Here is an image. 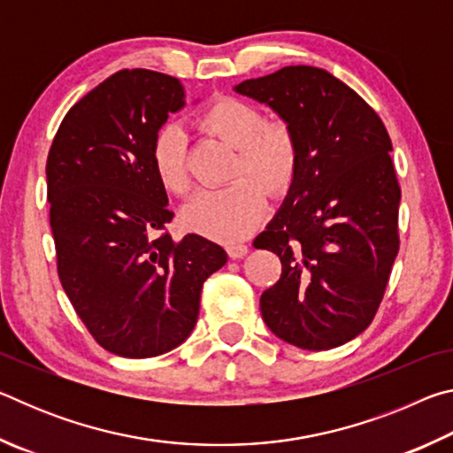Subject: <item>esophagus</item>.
I'll list each match as a JSON object with an SVG mask.
<instances>
[{
  "label": "esophagus",
  "instance_id": "esophagus-1",
  "mask_svg": "<svg viewBox=\"0 0 453 453\" xmlns=\"http://www.w3.org/2000/svg\"><path fill=\"white\" fill-rule=\"evenodd\" d=\"M245 254H248V245H243V243H229L227 245V256L232 259H240Z\"/></svg>",
  "mask_w": 453,
  "mask_h": 453
}]
</instances>
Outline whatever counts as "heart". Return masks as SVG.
<instances>
[{
	"instance_id": "obj_1",
	"label": "heart",
	"mask_w": 453,
	"mask_h": 453,
	"mask_svg": "<svg viewBox=\"0 0 453 453\" xmlns=\"http://www.w3.org/2000/svg\"><path fill=\"white\" fill-rule=\"evenodd\" d=\"M196 127L235 148L234 178L224 189L197 194L183 205L181 224L218 242H237L250 235L265 216L266 188L281 194L297 167V140L288 121H264L256 105L237 97H218L197 111ZM150 159L157 181L175 196L189 189L188 145L178 124H165L153 135Z\"/></svg>"
}]
</instances>
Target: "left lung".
<instances>
[{
	"mask_svg": "<svg viewBox=\"0 0 453 453\" xmlns=\"http://www.w3.org/2000/svg\"><path fill=\"white\" fill-rule=\"evenodd\" d=\"M288 121L297 167L273 219L254 240L281 259L259 297L273 335L332 349L372 324L400 250V183L378 113L332 73L288 65L234 88Z\"/></svg>",
	"mask_w": 453,
	"mask_h": 453,
	"instance_id": "obj_1",
	"label": "left lung"
}]
</instances>
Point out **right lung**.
Returning a JSON list of instances; mask_svg holds the SVG:
<instances>
[{"label": "right lung", "instance_id": "obj_1", "mask_svg": "<svg viewBox=\"0 0 453 453\" xmlns=\"http://www.w3.org/2000/svg\"><path fill=\"white\" fill-rule=\"evenodd\" d=\"M183 105L180 80L121 70L65 113L45 165L59 281L99 346L121 357L186 342L203 281L227 262L202 235L164 232L173 213L150 150Z\"/></svg>", "mask_w": 453, "mask_h": 453}]
</instances>
